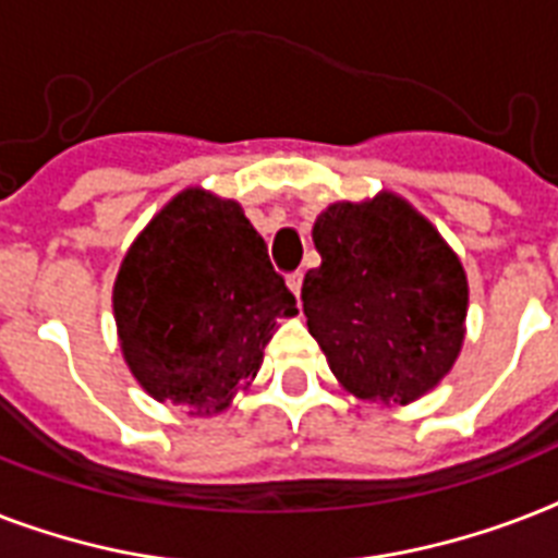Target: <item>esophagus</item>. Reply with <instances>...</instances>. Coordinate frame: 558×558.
<instances>
[{
	"instance_id": "34e87169",
	"label": "esophagus",
	"mask_w": 558,
	"mask_h": 558,
	"mask_svg": "<svg viewBox=\"0 0 558 558\" xmlns=\"http://www.w3.org/2000/svg\"><path fill=\"white\" fill-rule=\"evenodd\" d=\"M287 287H289V292H292V295L301 298V287H304V275H301V271H295V275H289Z\"/></svg>"
}]
</instances>
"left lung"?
Returning a JSON list of instances; mask_svg holds the SVG:
<instances>
[{
  "mask_svg": "<svg viewBox=\"0 0 558 558\" xmlns=\"http://www.w3.org/2000/svg\"><path fill=\"white\" fill-rule=\"evenodd\" d=\"M313 243L322 266L301 289L310 336L353 397L408 405L454 367L469 280L440 231L399 193L332 202Z\"/></svg>",
  "mask_w": 558,
  "mask_h": 558,
  "instance_id": "8db88e82",
  "label": "left lung"
}]
</instances>
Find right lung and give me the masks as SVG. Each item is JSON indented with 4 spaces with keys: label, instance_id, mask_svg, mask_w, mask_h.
I'll return each mask as SVG.
<instances>
[{
    "label": "right lung",
    "instance_id": "right-lung-1",
    "mask_svg": "<svg viewBox=\"0 0 558 558\" xmlns=\"http://www.w3.org/2000/svg\"><path fill=\"white\" fill-rule=\"evenodd\" d=\"M112 313L135 381L156 402L210 416L248 390L298 306L243 205L185 187L126 248Z\"/></svg>",
    "mask_w": 558,
    "mask_h": 558
}]
</instances>
